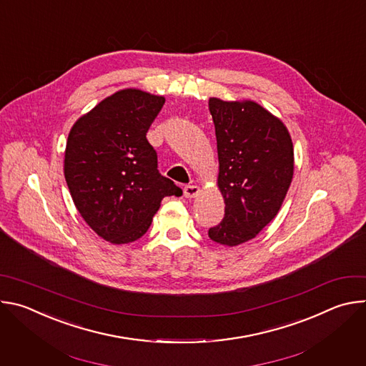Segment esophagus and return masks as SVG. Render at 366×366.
Here are the masks:
<instances>
[{"mask_svg": "<svg viewBox=\"0 0 366 366\" xmlns=\"http://www.w3.org/2000/svg\"><path fill=\"white\" fill-rule=\"evenodd\" d=\"M199 192V188L197 185H185L184 187V195L187 198H194Z\"/></svg>", "mask_w": 366, "mask_h": 366, "instance_id": "34e87169", "label": "esophagus"}]
</instances>
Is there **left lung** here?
<instances>
[{"mask_svg":"<svg viewBox=\"0 0 366 366\" xmlns=\"http://www.w3.org/2000/svg\"><path fill=\"white\" fill-rule=\"evenodd\" d=\"M219 153L224 219L208 230L216 243L253 239L280 212L294 174L291 136L281 120L253 101L208 99Z\"/></svg>","mask_w":366,"mask_h":366,"instance_id":"left-lung-1","label":"left lung"}]
</instances>
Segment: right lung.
Segmentation results:
<instances>
[{
    "mask_svg": "<svg viewBox=\"0 0 366 366\" xmlns=\"http://www.w3.org/2000/svg\"><path fill=\"white\" fill-rule=\"evenodd\" d=\"M164 97L123 89L102 99L71 129L65 179L86 224L102 239L122 244L140 239L161 201L182 195L161 175L158 153L146 133Z\"/></svg>",
    "mask_w": 366,
    "mask_h": 366,
    "instance_id": "right-lung-1",
    "label": "right lung"
}]
</instances>
